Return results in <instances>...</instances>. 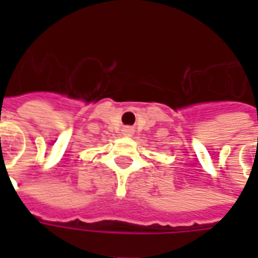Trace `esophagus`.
Here are the masks:
<instances>
[{
  "mask_svg": "<svg viewBox=\"0 0 258 258\" xmlns=\"http://www.w3.org/2000/svg\"><path fill=\"white\" fill-rule=\"evenodd\" d=\"M133 131H134V130L130 128V127H127V128H124V134H125V135H131V134H133Z\"/></svg>",
  "mask_w": 258,
  "mask_h": 258,
  "instance_id": "1",
  "label": "esophagus"
}]
</instances>
